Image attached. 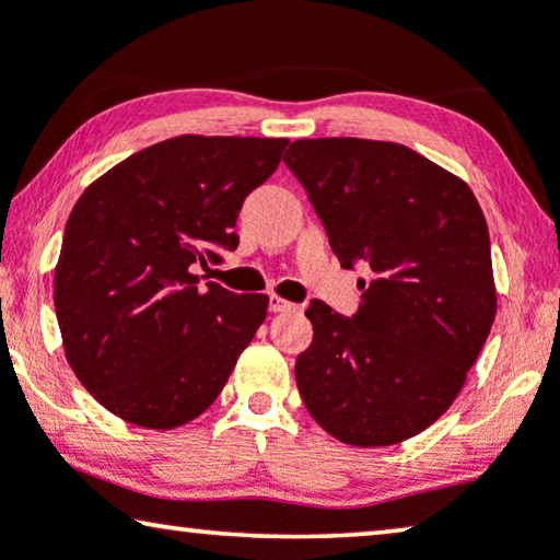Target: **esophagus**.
<instances>
[{"label": "esophagus", "instance_id": "esophagus-1", "mask_svg": "<svg viewBox=\"0 0 560 560\" xmlns=\"http://www.w3.org/2000/svg\"><path fill=\"white\" fill-rule=\"evenodd\" d=\"M295 308H298V305L285 301V298L270 295V311H272V313H285V311H295Z\"/></svg>", "mask_w": 560, "mask_h": 560}]
</instances>
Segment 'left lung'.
<instances>
[{
  "label": "left lung",
  "mask_w": 560,
  "mask_h": 560,
  "mask_svg": "<svg viewBox=\"0 0 560 560\" xmlns=\"http://www.w3.org/2000/svg\"><path fill=\"white\" fill-rule=\"evenodd\" d=\"M341 267L372 270L347 318L311 301L295 382L313 420L349 446H393L462 393L497 313L489 229L471 188L397 142L290 144Z\"/></svg>",
  "instance_id": "1"
}]
</instances>
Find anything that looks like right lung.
<instances>
[{"label":"right lung","instance_id":"obj_1","mask_svg":"<svg viewBox=\"0 0 560 560\" xmlns=\"http://www.w3.org/2000/svg\"><path fill=\"white\" fill-rule=\"evenodd\" d=\"M288 140L183 135L91 183L68 217L56 316L81 385L127 423L167 431L201 416L267 316V295L201 285L236 249L244 198Z\"/></svg>","mask_w":560,"mask_h":560}]
</instances>
